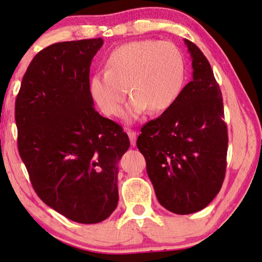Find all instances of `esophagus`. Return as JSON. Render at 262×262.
I'll return each mask as SVG.
<instances>
[{"label":"esophagus","instance_id":"1","mask_svg":"<svg viewBox=\"0 0 262 262\" xmlns=\"http://www.w3.org/2000/svg\"><path fill=\"white\" fill-rule=\"evenodd\" d=\"M126 134L128 136V138H130V143L132 146H135L136 145V141H137V132L134 130H126Z\"/></svg>","mask_w":262,"mask_h":262}]
</instances>
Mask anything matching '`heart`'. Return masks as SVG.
Here are the masks:
<instances>
[{"instance_id":"b5f03b06","label":"heart","mask_w":262,"mask_h":262,"mask_svg":"<svg viewBox=\"0 0 262 262\" xmlns=\"http://www.w3.org/2000/svg\"><path fill=\"white\" fill-rule=\"evenodd\" d=\"M183 76V59L177 46L154 39L134 40L108 54L104 71L89 81V93L103 114L118 117L128 91L132 98L125 116L132 121L148 108L154 113L168 109L181 92Z\"/></svg>"}]
</instances>
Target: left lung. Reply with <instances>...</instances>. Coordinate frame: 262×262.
Listing matches in <instances>:
<instances>
[{"mask_svg": "<svg viewBox=\"0 0 262 262\" xmlns=\"http://www.w3.org/2000/svg\"><path fill=\"white\" fill-rule=\"evenodd\" d=\"M184 42L192 59V80L168 109L141 127L137 139L158 201L178 215L200 211L220 192L229 141L211 66L194 42Z\"/></svg>", "mask_w": 262, "mask_h": 262, "instance_id": "1", "label": "left lung"}]
</instances>
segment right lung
<instances>
[{"label": "right lung", "mask_w": 262, "mask_h": 262, "mask_svg": "<svg viewBox=\"0 0 262 262\" xmlns=\"http://www.w3.org/2000/svg\"><path fill=\"white\" fill-rule=\"evenodd\" d=\"M102 38L47 46L30 62L15 103L17 145L34 191L73 222L95 224L118 203L123 127L94 108L89 68Z\"/></svg>", "instance_id": "obj_1"}]
</instances>
